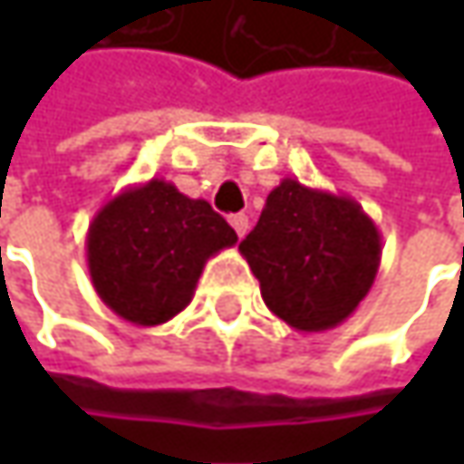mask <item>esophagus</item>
Here are the masks:
<instances>
[{
    "instance_id": "obj_1",
    "label": "esophagus",
    "mask_w": 464,
    "mask_h": 464,
    "mask_svg": "<svg viewBox=\"0 0 464 464\" xmlns=\"http://www.w3.org/2000/svg\"><path fill=\"white\" fill-rule=\"evenodd\" d=\"M229 224L235 227L237 237H245V232H247V217H245V214H235V217H229Z\"/></svg>"
}]
</instances>
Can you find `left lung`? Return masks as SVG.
<instances>
[{"label":"left lung","instance_id":"1","mask_svg":"<svg viewBox=\"0 0 464 464\" xmlns=\"http://www.w3.org/2000/svg\"><path fill=\"white\" fill-rule=\"evenodd\" d=\"M240 253L268 310L295 330L323 333L341 325L369 295L382 237L351 196L284 178Z\"/></svg>","mask_w":464,"mask_h":464}]
</instances>
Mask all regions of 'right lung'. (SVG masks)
Masks as SVG:
<instances>
[{"instance_id": "1", "label": "right lung", "mask_w": 464, "mask_h": 464, "mask_svg": "<svg viewBox=\"0 0 464 464\" xmlns=\"http://www.w3.org/2000/svg\"><path fill=\"white\" fill-rule=\"evenodd\" d=\"M237 235L208 201L152 178L113 196L87 229V268L118 317L154 328L193 299L206 260Z\"/></svg>"}]
</instances>
